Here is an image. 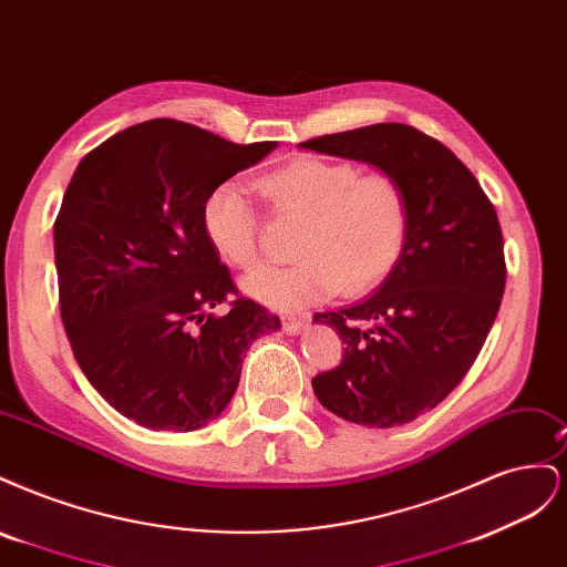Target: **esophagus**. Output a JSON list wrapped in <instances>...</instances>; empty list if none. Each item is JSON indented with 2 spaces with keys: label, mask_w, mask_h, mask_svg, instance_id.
<instances>
[{
  "label": "esophagus",
  "mask_w": 567,
  "mask_h": 567,
  "mask_svg": "<svg viewBox=\"0 0 567 567\" xmlns=\"http://www.w3.org/2000/svg\"><path fill=\"white\" fill-rule=\"evenodd\" d=\"M307 323H310V317H307V315H302V317H284V331L290 333V336H296V333H300L305 329Z\"/></svg>",
  "instance_id": "esophagus-1"
}]
</instances>
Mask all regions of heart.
<instances>
[{"mask_svg": "<svg viewBox=\"0 0 567 567\" xmlns=\"http://www.w3.org/2000/svg\"><path fill=\"white\" fill-rule=\"evenodd\" d=\"M260 192L279 217L305 221L300 262L262 267L244 281L267 307L293 312L342 290L362 296L400 262L409 236V198L388 173L362 175L354 163L302 156L260 179ZM203 231L227 265L260 262V215L241 186L219 184L203 203Z\"/></svg>", "mask_w": 567, "mask_h": 567, "instance_id": "b5f03b06", "label": "heart"}]
</instances>
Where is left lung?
<instances>
[{"label": "left lung", "mask_w": 567, "mask_h": 567, "mask_svg": "<svg viewBox=\"0 0 567 567\" xmlns=\"http://www.w3.org/2000/svg\"><path fill=\"white\" fill-rule=\"evenodd\" d=\"M300 148L373 165L409 198V236L388 279L362 302L312 319L346 346L342 362L312 379L317 400L367 427L414 421L461 383L499 312V217L471 169L411 125L323 134Z\"/></svg>", "instance_id": "obj_1"}]
</instances>
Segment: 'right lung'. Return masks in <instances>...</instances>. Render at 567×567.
Segmentation results:
<instances>
[{"instance_id":"obj_1","label":"right lung","mask_w":567,"mask_h":567,"mask_svg":"<svg viewBox=\"0 0 567 567\" xmlns=\"http://www.w3.org/2000/svg\"><path fill=\"white\" fill-rule=\"evenodd\" d=\"M277 142L156 117L84 156L54 221L59 302L82 373L125 419L198 431L231 402L250 342L281 319L236 288L203 231L213 188Z\"/></svg>"}]
</instances>
